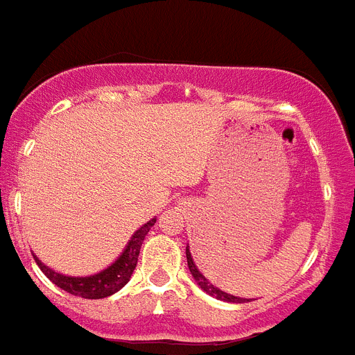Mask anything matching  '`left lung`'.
Here are the masks:
<instances>
[{
	"label": "left lung",
	"mask_w": 355,
	"mask_h": 355,
	"mask_svg": "<svg viewBox=\"0 0 355 355\" xmlns=\"http://www.w3.org/2000/svg\"><path fill=\"white\" fill-rule=\"evenodd\" d=\"M187 263H189L190 274H192V277L196 279L199 288L205 290L209 295H214V297H218V300L221 301H227V303H245V301H250V300H245V297H237V295L227 294V292H223V290L218 288V286H214L212 283H210V281L198 270V266H196L194 259H192V254H190L189 247H187Z\"/></svg>",
	"instance_id": "left-lung-1"
}]
</instances>
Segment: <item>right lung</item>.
Instances as JSON below:
<instances>
[{"label": "right lung", "mask_w": 355, "mask_h": 355, "mask_svg": "<svg viewBox=\"0 0 355 355\" xmlns=\"http://www.w3.org/2000/svg\"><path fill=\"white\" fill-rule=\"evenodd\" d=\"M154 223H156V218L150 219L148 223L137 228L136 232L132 234L130 239H128L127 247L123 248L118 259L112 265H108L105 270L98 272V274H92V276H65V274L52 270L51 266H46L45 263H41L36 256H34V259H36L37 266L43 270V274L54 285L60 286L61 290H65V292H69L72 295L85 297V300H103V297L116 294L118 290H121L130 281L132 272H134V268L137 265V256H139V248L143 245V239L148 234V230L154 227Z\"/></svg>", "instance_id": "1"}]
</instances>
